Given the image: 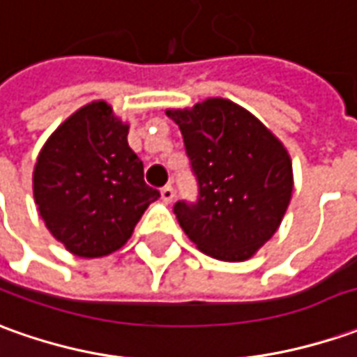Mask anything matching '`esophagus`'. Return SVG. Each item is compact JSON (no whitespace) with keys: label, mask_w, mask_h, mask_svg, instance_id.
Wrapping results in <instances>:
<instances>
[{"label":"esophagus","mask_w":357,"mask_h":357,"mask_svg":"<svg viewBox=\"0 0 357 357\" xmlns=\"http://www.w3.org/2000/svg\"><path fill=\"white\" fill-rule=\"evenodd\" d=\"M160 195H162V201H164V203H172L174 197H176V193H174V188H172V185H164V188L160 189Z\"/></svg>","instance_id":"obj_1"}]
</instances>
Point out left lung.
I'll use <instances>...</instances> for the list:
<instances>
[{
	"label": "left lung",
	"mask_w": 357,
	"mask_h": 357,
	"mask_svg": "<svg viewBox=\"0 0 357 357\" xmlns=\"http://www.w3.org/2000/svg\"><path fill=\"white\" fill-rule=\"evenodd\" d=\"M197 178L195 203L174 213L189 240L211 258H252L280 229L293 193L285 146L250 111L222 97L168 109Z\"/></svg>",
	"instance_id": "left-lung-1"
}]
</instances>
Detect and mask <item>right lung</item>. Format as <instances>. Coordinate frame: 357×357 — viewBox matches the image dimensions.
<instances>
[{"mask_svg": "<svg viewBox=\"0 0 357 357\" xmlns=\"http://www.w3.org/2000/svg\"><path fill=\"white\" fill-rule=\"evenodd\" d=\"M128 125L105 101L77 109L36 158L33 193L46 229L68 252L101 258L130 238L158 189L127 142Z\"/></svg>", "mask_w": 357, "mask_h": 357, "instance_id": "right-lung-1", "label": "right lung"}]
</instances>
